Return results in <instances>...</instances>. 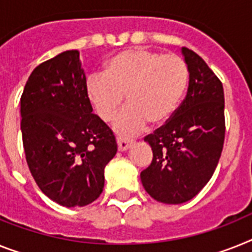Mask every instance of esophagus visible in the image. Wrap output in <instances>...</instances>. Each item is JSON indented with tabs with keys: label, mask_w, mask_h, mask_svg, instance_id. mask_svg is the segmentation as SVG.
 <instances>
[{
	"label": "esophagus",
	"mask_w": 252,
	"mask_h": 252,
	"mask_svg": "<svg viewBox=\"0 0 252 252\" xmlns=\"http://www.w3.org/2000/svg\"><path fill=\"white\" fill-rule=\"evenodd\" d=\"M118 149L119 151H126V150L130 149V146L133 145V141H129V139H124V138H118Z\"/></svg>",
	"instance_id": "1"
}]
</instances>
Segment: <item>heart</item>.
Here are the masks:
<instances>
[{
	"instance_id": "obj_1",
	"label": "heart",
	"mask_w": 252,
	"mask_h": 252,
	"mask_svg": "<svg viewBox=\"0 0 252 252\" xmlns=\"http://www.w3.org/2000/svg\"><path fill=\"white\" fill-rule=\"evenodd\" d=\"M187 83L183 59L136 47L111 56L103 74L90 75L84 90L94 113L107 123L115 119L126 94L129 105L116 119L115 130L123 136H136L147 123L158 126L172 118Z\"/></svg>"
}]
</instances>
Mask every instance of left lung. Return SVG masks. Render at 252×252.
I'll return each instance as SVG.
<instances>
[{"instance_id":"obj_1","label":"left lung","mask_w":252,"mask_h":252,"mask_svg":"<svg viewBox=\"0 0 252 252\" xmlns=\"http://www.w3.org/2000/svg\"><path fill=\"white\" fill-rule=\"evenodd\" d=\"M181 52L189 74L187 94L165 126L145 138L154 158L141 173L152 198L174 205L189 201L210 181L225 134L221 82L196 52Z\"/></svg>"}]
</instances>
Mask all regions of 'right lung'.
<instances>
[{
  "mask_svg": "<svg viewBox=\"0 0 252 252\" xmlns=\"http://www.w3.org/2000/svg\"><path fill=\"white\" fill-rule=\"evenodd\" d=\"M79 51L69 50L32 71L20 98L25 158L38 187L66 208L101 194L115 137L86 96Z\"/></svg>",
  "mask_w": 252,
  "mask_h": 252,
  "instance_id": "1",
  "label": "right lung"
}]
</instances>
